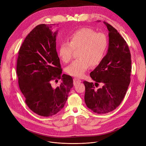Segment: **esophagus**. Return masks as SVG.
Here are the masks:
<instances>
[{
    "instance_id": "esophagus-1",
    "label": "esophagus",
    "mask_w": 146,
    "mask_h": 146,
    "mask_svg": "<svg viewBox=\"0 0 146 146\" xmlns=\"http://www.w3.org/2000/svg\"><path fill=\"white\" fill-rule=\"evenodd\" d=\"M73 82H74V86H76L77 84H79V83H80L81 82V80L78 79V78H74L73 79Z\"/></svg>"
}]
</instances>
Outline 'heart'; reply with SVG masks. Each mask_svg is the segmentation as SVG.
I'll return each instance as SVG.
<instances>
[{"mask_svg": "<svg viewBox=\"0 0 146 146\" xmlns=\"http://www.w3.org/2000/svg\"><path fill=\"white\" fill-rule=\"evenodd\" d=\"M69 42L62 43L58 50L59 56L64 63L73 57L74 50L80 58L67 67V73L76 77H81L91 65L95 67L100 64L108 47L106 35L94 30L82 28L76 31L69 37Z\"/></svg>", "mask_w": 146, "mask_h": 146, "instance_id": "b5f03b06", "label": "heart"}]
</instances>
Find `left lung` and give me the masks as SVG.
<instances>
[{"label":"left lung","mask_w":146,"mask_h":146,"mask_svg":"<svg viewBox=\"0 0 146 146\" xmlns=\"http://www.w3.org/2000/svg\"><path fill=\"white\" fill-rule=\"evenodd\" d=\"M109 31V48L100 64L90 73L96 82H83L87 106L98 114L115 109L122 101L131 82V55L128 46L118 31L104 21ZM99 83L102 88L95 87Z\"/></svg>","instance_id":"obj_1"}]
</instances>
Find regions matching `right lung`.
I'll return each mask as SVG.
<instances>
[{
	"label": "right lung",
	"instance_id": "obj_1",
	"mask_svg": "<svg viewBox=\"0 0 146 146\" xmlns=\"http://www.w3.org/2000/svg\"><path fill=\"white\" fill-rule=\"evenodd\" d=\"M51 25H38L28 35L19 48L17 64L18 84L25 103L33 112L43 117L60 111L73 87L72 77L62 74L56 49L58 31L53 32ZM56 79H61V83L53 88L50 81Z\"/></svg>",
	"mask_w": 146,
	"mask_h": 146
}]
</instances>
